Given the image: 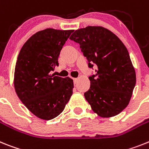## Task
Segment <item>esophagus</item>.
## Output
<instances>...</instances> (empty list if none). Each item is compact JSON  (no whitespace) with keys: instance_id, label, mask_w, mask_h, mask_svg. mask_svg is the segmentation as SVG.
Returning <instances> with one entry per match:
<instances>
[{"instance_id":"34e87169","label":"esophagus","mask_w":149,"mask_h":149,"mask_svg":"<svg viewBox=\"0 0 149 149\" xmlns=\"http://www.w3.org/2000/svg\"><path fill=\"white\" fill-rule=\"evenodd\" d=\"M77 81H78V79H77V78H73V82H74V84H76V82H77Z\"/></svg>"}]
</instances>
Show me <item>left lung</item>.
Instances as JSON below:
<instances>
[{"label":"left lung","instance_id":"obj_1","mask_svg":"<svg viewBox=\"0 0 149 149\" xmlns=\"http://www.w3.org/2000/svg\"><path fill=\"white\" fill-rule=\"evenodd\" d=\"M78 42L88 61L96 67L89 76L90 88L84 94L95 113L102 118L119 114L128 105L136 85V72L127 48L109 30L88 26L70 37Z\"/></svg>","mask_w":149,"mask_h":149}]
</instances>
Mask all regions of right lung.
<instances>
[{
    "instance_id": "1",
    "label": "right lung",
    "mask_w": 149,
    "mask_h": 149,
    "mask_svg": "<svg viewBox=\"0 0 149 149\" xmlns=\"http://www.w3.org/2000/svg\"><path fill=\"white\" fill-rule=\"evenodd\" d=\"M73 31L46 28L32 35L19 52L14 73L15 92L41 119L59 116L73 94L72 79L51 74L58 66L61 50Z\"/></svg>"
}]
</instances>
